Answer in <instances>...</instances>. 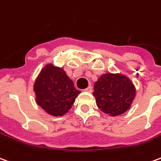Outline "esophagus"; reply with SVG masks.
<instances>
[{"mask_svg": "<svg viewBox=\"0 0 161 161\" xmlns=\"http://www.w3.org/2000/svg\"><path fill=\"white\" fill-rule=\"evenodd\" d=\"M84 92H92V86H88L86 89H84Z\"/></svg>", "mask_w": 161, "mask_h": 161, "instance_id": "obj_1", "label": "esophagus"}]
</instances>
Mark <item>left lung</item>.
I'll use <instances>...</instances> for the list:
<instances>
[{
    "label": "left lung",
    "mask_w": 161,
    "mask_h": 161,
    "mask_svg": "<svg viewBox=\"0 0 161 161\" xmlns=\"http://www.w3.org/2000/svg\"><path fill=\"white\" fill-rule=\"evenodd\" d=\"M135 92L134 85L127 77L109 73L102 75L95 83L93 95L102 112L115 117L130 108Z\"/></svg>",
    "instance_id": "1"
}]
</instances>
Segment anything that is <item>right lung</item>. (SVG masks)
<instances>
[{"label":"right lung","mask_w":161,"mask_h":161,"mask_svg":"<svg viewBox=\"0 0 161 161\" xmlns=\"http://www.w3.org/2000/svg\"><path fill=\"white\" fill-rule=\"evenodd\" d=\"M36 103L52 116H63L69 112L80 93L62 68L46 65L34 84Z\"/></svg>","instance_id":"1"}]
</instances>
